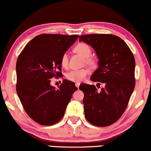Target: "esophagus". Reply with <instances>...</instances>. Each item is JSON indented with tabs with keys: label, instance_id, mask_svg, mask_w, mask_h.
<instances>
[{
	"label": "esophagus",
	"instance_id": "1",
	"mask_svg": "<svg viewBox=\"0 0 151 151\" xmlns=\"http://www.w3.org/2000/svg\"><path fill=\"white\" fill-rule=\"evenodd\" d=\"M76 86L77 87L78 89H79V87H80V83H76Z\"/></svg>",
	"mask_w": 151,
	"mask_h": 151
}]
</instances>
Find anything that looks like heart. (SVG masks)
<instances>
[{
	"instance_id": "obj_1",
	"label": "heart",
	"mask_w": 151,
	"mask_h": 151,
	"mask_svg": "<svg viewBox=\"0 0 151 151\" xmlns=\"http://www.w3.org/2000/svg\"><path fill=\"white\" fill-rule=\"evenodd\" d=\"M73 51L85 58V63L87 65L90 66H94L96 65V62L95 59L90 57L91 55V48L88 44L85 43H80L74 47ZM61 65L62 67L67 68L68 65V55L67 53L62 55L61 58ZM89 73V70L87 68L74 69L66 73V78L72 82L79 83L85 79Z\"/></svg>"
}]
</instances>
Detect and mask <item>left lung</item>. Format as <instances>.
Returning a JSON list of instances; mask_svg holds the SVG:
<instances>
[{
  "label": "left lung",
  "mask_w": 151,
  "mask_h": 151,
  "mask_svg": "<svg viewBox=\"0 0 151 151\" xmlns=\"http://www.w3.org/2000/svg\"><path fill=\"white\" fill-rule=\"evenodd\" d=\"M95 50L99 68L91 76L93 82L105 84L99 91L94 85L83 84L85 116L90 123L108 126L122 116L135 86V60L126 43L113 35L91 34L80 37Z\"/></svg>",
  "instance_id": "left-lung-1"
}]
</instances>
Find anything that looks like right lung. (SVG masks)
I'll use <instances>...</instances> for the list:
<instances>
[{"label": "right lung", "mask_w": 151, "mask_h": 151, "mask_svg": "<svg viewBox=\"0 0 151 151\" xmlns=\"http://www.w3.org/2000/svg\"><path fill=\"white\" fill-rule=\"evenodd\" d=\"M78 37L37 35L19 55L16 65L17 94L28 116L41 125L51 126L60 121L78 90L75 83L66 79L55 88L50 85V79L61 75L62 55Z\"/></svg>", "instance_id": "obj_1"}]
</instances>
